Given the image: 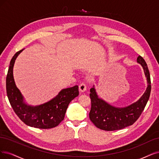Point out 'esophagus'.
<instances>
[{"instance_id":"1","label":"esophagus","mask_w":159,"mask_h":159,"mask_svg":"<svg viewBox=\"0 0 159 159\" xmlns=\"http://www.w3.org/2000/svg\"><path fill=\"white\" fill-rule=\"evenodd\" d=\"M86 90V86L84 83H81L79 86V91L81 92H85Z\"/></svg>"}]
</instances>
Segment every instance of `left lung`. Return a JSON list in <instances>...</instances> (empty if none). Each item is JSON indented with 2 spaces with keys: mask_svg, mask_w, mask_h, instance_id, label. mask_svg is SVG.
<instances>
[{
  "mask_svg": "<svg viewBox=\"0 0 159 159\" xmlns=\"http://www.w3.org/2000/svg\"><path fill=\"white\" fill-rule=\"evenodd\" d=\"M137 62L143 67L148 82L145 92L137 102L124 107H115L99 97L94 85L90 89L92 105L89 117L97 128L105 131L120 130L132 125L143 112L151 90L150 73L148 65L142 56L138 57Z\"/></svg>",
  "mask_w": 159,
  "mask_h": 159,
  "instance_id": "8db88e82",
  "label": "left lung"
}]
</instances>
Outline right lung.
Here are the masks:
<instances>
[{
	"mask_svg": "<svg viewBox=\"0 0 159 159\" xmlns=\"http://www.w3.org/2000/svg\"><path fill=\"white\" fill-rule=\"evenodd\" d=\"M23 50L16 52L11 58L7 76V93L10 103L17 116L25 125L40 129L57 126L63 120L69 103L79 96V86L62 89L50 101L38 105L27 104L17 89L13 75V69L17 57Z\"/></svg>",
	"mask_w": 159,
	"mask_h": 159,
	"instance_id": "add662e5",
	"label": "right lung"
}]
</instances>
